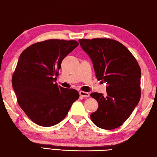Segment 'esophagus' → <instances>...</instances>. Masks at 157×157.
I'll list each match as a JSON object with an SVG mask.
<instances>
[{
    "instance_id": "esophagus-1",
    "label": "esophagus",
    "mask_w": 157,
    "mask_h": 157,
    "mask_svg": "<svg viewBox=\"0 0 157 157\" xmlns=\"http://www.w3.org/2000/svg\"><path fill=\"white\" fill-rule=\"evenodd\" d=\"M79 95H80V96H82V97H86V98L89 97V93H87V92L79 91Z\"/></svg>"
}]
</instances>
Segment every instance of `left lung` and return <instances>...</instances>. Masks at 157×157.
I'll return each instance as SVG.
<instances>
[{"label":"left lung","mask_w":157,"mask_h":157,"mask_svg":"<svg viewBox=\"0 0 157 157\" xmlns=\"http://www.w3.org/2000/svg\"><path fill=\"white\" fill-rule=\"evenodd\" d=\"M91 58L98 80L107 84V96L91 93L98 109L91 114L95 125L104 129L121 126L139 104L141 71L131 52L120 42L107 38L79 39Z\"/></svg>","instance_id":"1"}]
</instances>
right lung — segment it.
I'll return each mask as SVG.
<instances>
[{
  "label": "right lung",
  "mask_w": 157,
  "mask_h": 157,
  "mask_svg": "<svg viewBox=\"0 0 157 157\" xmlns=\"http://www.w3.org/2000/svg\"><path fill=\"white\" fill-rule=\"evenodd\" d=\"M78 45L75 40L49 39L31 45L18 58L13 89L18 105L39 125L50 127L63 121L79 97L76 90L55 83L62 60Z\"/></svg>",
  "instance_id": "obj_1"
}]
</instances>
